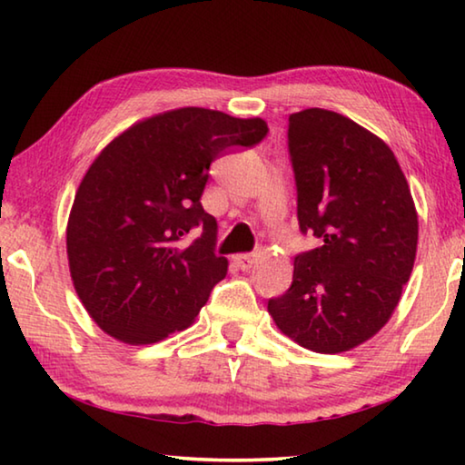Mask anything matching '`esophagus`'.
Wrapping results in <instances>:
<instances>
[{"instance_id":"esophagus-1","label":"esophagus","mask_w":465,"mask_h":465,"mask_svg":"<svg viewBox=\"0 0 465 465\" xmlns=\"http://www.w3.org/2000/svg\"><path fill=\"white\" fill-rule=\"evenodd\" d=\"M233 262L238 264V269L250 271L252 264L256 262V254H238V256H233Z\"/></svg>"}]
</instances>
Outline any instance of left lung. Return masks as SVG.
<instances>
[{"instance_id": "1", "label": "left lung", "mask_w": 465, "mask_h": 465, "mask_svg": "<svg viewBox=\"0 0 465 465\" xmlns=\"http://www.w3.org/2000/svg\"><path fill=\"white\" fill-rule=\"evenodd\" d=\"M299 232L293 282L269 299L282 334L332 355L365 342L390 320L411 279L419 217L400 163L380 137L324 108L289 116Z\"/></svg>"}]
</instances>
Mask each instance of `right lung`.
Returning <instances> with one entry per match:
<instances>
[{"label": "right lung", "mask_w": 465, "mask_h": 465, "mask_svg": "<svg viewBox=\"0 0 465 465\" xmlns=\"http://www.w3.org/2000/svg\"><path fill=\"white\" fill-rule=\"evenodd\" d=\"M266 133L262 119L188 106L133 124L102 149L75 193L67 258L84 308L106 334L149 344L193 324L227 272L217 222L201 204L209 168ZM194 226L203 233L180 244Z\"/></svg>", "instance_id": "1"}]
</instances>
